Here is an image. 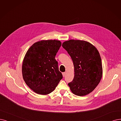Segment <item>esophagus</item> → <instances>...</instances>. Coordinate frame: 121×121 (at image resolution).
<instances>
[{
    "instance_id": "34e87169",
    "label": "esophagus",
    "mask_w": 121,
    "mask_h": 121,
    "mask_svg": "<svg viewBox=\"0 0 121 121\" xmlns=\"http://www.w3.org/2000/svg\"><path fill=\"white\" fill-rule=\"evenodd\" d=\"M62 75H63L64 77L65 76V72H62Z\"/></svg>"
}]
</instances>
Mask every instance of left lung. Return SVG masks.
I'll list each match as a JSON object with an SVG mask.
<instances>
[{
    "label": "left lung",
    "mask_w": 121,
    "mask_h": 121,
    "mask_svg": "<svg viewBox=\"0 0 121 121\" xmlns=\"http://www.w3.org/2000/svg\"><path fill=\"white\" fill-rule=\"evenodd\" d=\"M73 61L74 76L69 83L71 92L83 96L93 91L102 76V65L97 49L85 41L70 40L62 43Z\"/></svg>",
    "instance_id": "left-lung-1"
}]
</instances>
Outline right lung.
<instances>
[{
    "label": "right lung",
    "mask_w": 121,
    "mask_h": 121,
    "mask_svg": "<svg viewBox=\"0 0 121 121\" xmlns=\"http://www.w3.org/2000/svg\"><path fill=\"white\" fill-rule=\"evenodd\" d=\"M61 45L60 41L43 40L34 43L27 52L22 65L23 78L36 93H51L62 78L55 59Z\"/></svg>",
    "instance_id": "1"
}]
</instances>
